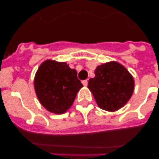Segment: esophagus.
Returning <instances> with one entry per match:
<instances>
[{"label": "esophagus", "instance_id": "obj_1", "mask_svg": "<svg viewBox=\"0 0 159 159\" xmlns=\"http://www.w3.org/2000/svg\"><path fill=\"white\" fill-rule=\"evenodd\" d=\"M82 84L84 86H87L88 85V80H84V81H82Z\"/></svg>", "mask_w": 159, "mask_h": 159}]
</instances>
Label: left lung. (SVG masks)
Here are the masks:
<instances>
[{"label":"left lung","mask_w":159,"mask_h":159,"mask_svg":"<svg viewBox=\"0 0 159 159\" xmlns=\"http://www.w3.org/2000/svg\"><path fill=\"white\" fill-rule=\"evenodd\" d=\"M94 74L88 88L98 105L108 111L122 108L134 91V79L129 70L118 62L111 61L98 66Z\"/></svg>","instance_id":"1"}]
</instances>
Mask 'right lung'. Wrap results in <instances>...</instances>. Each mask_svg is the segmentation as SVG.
Listing matches in <instances>:
<instances>
[{"instance_id": "1", "label": "right lung", "mask_w": 159, "mask_h": 159, "mask_svg": "<svg viewBox=\"0 0 159 159\" xmlns=\"http://www.w3.org/2000/svg\"><path fill=\"white\" fill-rule=\"evenodd\" d=\"M35 92L41 105L50 112L63 114L73 104L77 93L83 87L77 71L65 62L47 60L35 75Z\"/></svg>"}]
</instances>
